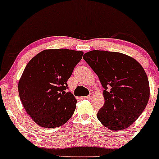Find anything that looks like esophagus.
Instances as JSON below:
<instances>
[{
	"label": "esophagus",
	"instance_id": "esophagus-1",
	"mask_svg": "<svg viewBox=\"0 0 159 159\" xmlns=\"http://www.w3.org/2000/svg\"><path fill=\"white\" fill-rule=\"evenodd\" d=\"M92 97H93V94H92V93H90V94H89L88 96H86V97H85L84 98H85V99H91V98H92Z\"/></svg>",
	"mask_w": 159,
	"mask_h": 159
}]
</instances>
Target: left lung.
Returning <instances> with one entry per match:
<instances>
[{
  "label": "left lung",
  "mask_w": 159,
  "mask_h": 159,
  "mask_svg": "<svg viewBox=\"0 0 159 159\" xmlns=\"http://www.w3.org/2000/svg\"><path fill=\"white\" fill-rule=\"evenodd\" d=\"M98 76L105 102L97 118L113 131L127 128L141 115L149 98V84L140 64L120 52L92 50L83 56Z\"/></svg>",
  "instance_id": "left-lung-1"
}]
</instances>
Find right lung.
Listing matches in <instances>:
<instances>
[{"instance_id":"obj_1","label":"right lung","mask_w":159,"mask_h":159,"mask_svg":"<svg viewBox=\"0 0 159 159\" xmlns=\"http://www.w3.org/2000/svg\"><path fill=\"white\" fill-rule=\"evenodd\" d=\"M83 55L72 49H46L26 65L18 85L19 97L38 125L57 128L71 118L77 101L66 92L67 81Z\"/></svg>"}]
</instances>
